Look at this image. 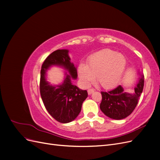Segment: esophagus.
<instances>
[{
  "instance_id": "obj_1",
  "label": "esophagus",
  "mask_w": 160,
  "mask_h": 160,
  "mask_svg": "<svg viewBox=\"0 0 160 160\" xmlns=\"http://www.w3.org/2000/svg\"><path fill=\"white\" fill-rule=\"evenodd\" d=\"M94 91H95V89H94L93 88L89 89H88V94H89V95H91V93H93V92H94Z\"/></svg>"
}]
</instances>
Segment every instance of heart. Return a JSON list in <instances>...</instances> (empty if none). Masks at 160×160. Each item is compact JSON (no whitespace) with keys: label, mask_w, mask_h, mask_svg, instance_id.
Instances as JSON below:
<instances>
[{"label":"heart","mask_w":160,"mask_h":160,"mask_svg":"<svg viewBox=\"0 0 160 160\" xmlns=\"http://www.w3.org/2000/svg\"><path fill=\"white\" fill-rule=\"evenodd\" d=\"M125 66L126 60L123 55L111 49H105L91 55L88 65H79V75L85 86L90 85L97 77L101 87L111 89L119 83Z\"/></svg>","instance_id":"obj_1"}]
</instances>
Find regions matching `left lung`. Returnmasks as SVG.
Wrapping results in <instances>:
<instances>
[{"label":"left lung","mask_w":160,"mask_h":160,"mask_svg":"<svg viewBox=\"0 0 160 160\" xmlns=\"http://www.w3.org/2000/svg\"><path fill=\"white\" fill-rule=\"evenodd\" d=\"M143 86L144 76L142 75L133 93L125 92L121 85L108 92L101 91V111L111 119H122L127 118L137 106Z\"/></svg>","instance_id":"8db88e82"}]
</instances>
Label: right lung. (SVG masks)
Returning a JSON list of instances; mask_svg holds the SVG:
<instances>
[{"label": "right lung", "instance_id": "obj_1", "mask_svg": "<svg viewBox=\"0 0 160 160\" xmlns=\"http://www.w3.org/2000/svg\"><path fill=\"white\" fill-rule=\"evenodd\" d=\"M68 50L59 49L48 56L43 62L41 70L40 93L45 107L49 113L57 122L66 123L74 120L81 110V106L88 93L71 83V77L76 79L77 71L71 62ZM60 65L69 71L64 83L53 86L45 79L46 70L51 65Z\"/></svg>", "mask_w": 160, "mask_h": 160}]
</instances>
